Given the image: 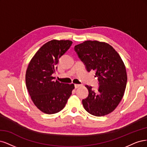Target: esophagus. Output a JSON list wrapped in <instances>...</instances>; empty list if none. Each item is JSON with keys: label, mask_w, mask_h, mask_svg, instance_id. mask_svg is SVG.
Returning <instances> with one entry per match:
<instances>
[{"label": "esophagus", "mask_w": 147, "mask_h": 147, "mask_svg": "<svg viewBox=\"0 0 147 147\" xmlns=\"http://www.w3.org/2000/svg\"><path fill=\"white\" fill-rule=\"evenodd\" d=\"M80 86H81V85H80V84H74V87L76 88H78Z\"/></svg>", "instance_id": "esophagus-1"}]
</instances>
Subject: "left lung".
<instances>
[{
  "label": "left lung",
  "instance_id": "8db88e82",
  "mask_svg": "<svg viewBox=\"0 0 147 147\" xmlns=\"http://www.w3.org/2000/svg\"><path fill=\"white\" fill-rule=\"evenodd\" d=\"M87 70H95L98 78L96 91L86 86L88 96L82 99L85 109L90 114L101 117L115 109L124 95L127 83L125 65L113 47L105 42L86 41L74 46Z\"/></svg>",
  "mask_w": 147,
  "mask_h": 147
}]
</instances>
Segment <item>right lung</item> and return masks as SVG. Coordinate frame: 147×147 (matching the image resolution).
<instances>
[{"instance_id":"right-lung-1","label":"right lung","mask_w":147,"mask_h":147,"mask_svg":"<svg viewBox=\"0 0 147 147\" xmlns=\"http://www.w3.org/2000/svg\"><path fill=\"white\" fill-rule=\"evenodd\" d=\"M73 42L53 40L38 49L28 65L26 84L32 100L36 107L47 114L61 111L74 88V85L54 80L59 59L67 52Z\"/></svg>"}]
</instances>
